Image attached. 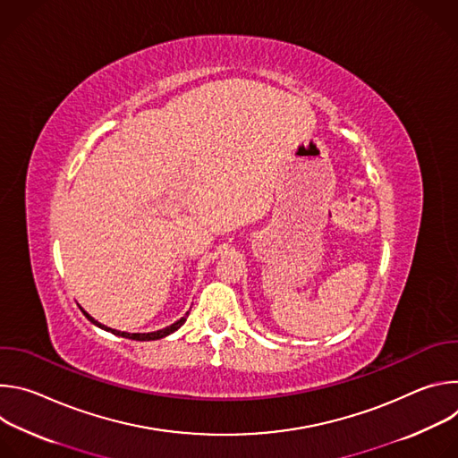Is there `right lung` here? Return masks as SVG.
<instances>
[{
	"label": "right lung",
	"mask_w": 458,
	"mask_h": 458,
	"mask_svg": "<svg viewBox=\"0 0 458 458\" xmlns=\"http://www.w3.org/2000/svg\"><path fill=\"white\" fill-rule=\"evenodd\" d=\"M81 311H83V315H85L92 324L99 326L101 330H106V332H110V334H114V335H119V337H124V339H132V341H157V339H163V337H166V335L174 334L175 330H179L181 326L184 324L186 317H188V311H186V315H184V317H181V318H179V320H175L174 324H170V326H166V328L157 330V332H150V334H128V332H119V330H112V328H108V326H105V324L98 322L94 317H90L83 308H81Z\"/></svg>",
	"instance_id": "right-lung-1"
}]
</instances>
